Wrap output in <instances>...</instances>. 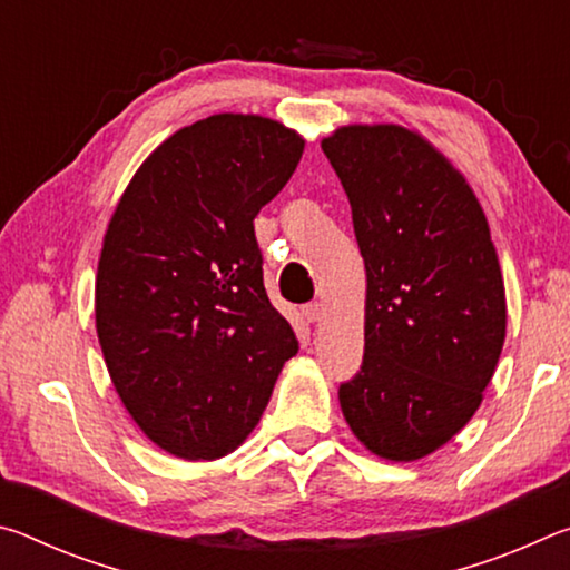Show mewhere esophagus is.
<instances>
[{
	"instance_id": "1",
	"label": "esophagus",
	"mask_w": 570,
	"mask_h": 570,
	"mask_svg": "<svg viewBox=\"0 0 570 570\" xmlns=\"http://www.w3.org/2000/svg\"><path fill=\"white\" fill-rule=\"evenodd\" d=\"M302 314H304V320L306 322H320L322 320V314H324V306H322V302H312V304H306L304 308H302Z\"/></svg>"
}]
</instances>
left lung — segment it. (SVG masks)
Masks as SVG:
<instances>
[{"mask_svg": "<svg viewBox=\"0 0 570 570\" xmlns=\"http://www.w3.org/2000/svg\"><path fill=\"white\" fill-rule=\"evenodd\" d=\"M322 150L366 268L364 360L340 387L344 420L374 455L420 460L470 422L503 352L488 218L462 173L402 125H344Z\"/></svg>", "mask_w": 570, "mask_h": 570, "instance_id": "8db88e82", "label": "left lung"}]
</instances>
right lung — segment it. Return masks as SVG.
I'll use <instances>...</instances> for the list:
<instances>
[{"label":"right lung","mask_w":570,"mask_h":570,"mask_svg":"<svg viewBox=\"0 0 570 570\" xmlns=\"http://www.w3.org/2000/svg\"><path fill=\"white\" fill-rule=\"evenodd\" d=\"M302 153V135L272 118L210 115L150 153L105 230V364L135 424L170 455L234 452L298 352L266 296L254 218Z\"/></svg>","instance_id":"1"}]
</instances>
